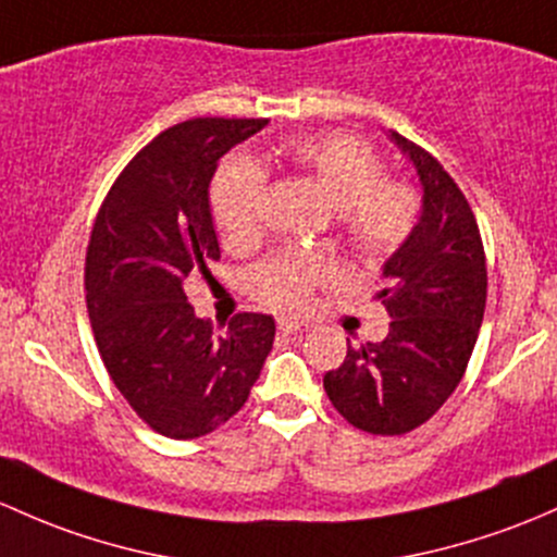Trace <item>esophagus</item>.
Instances as JSON below:
<instances>
[{"mask_svg": "<svg viewBox=\"0 0 557 557\" xmlns=\"http://www.w3.org/2000/svg\"><path fill=\"white\" fill-rule=\"evenodd\" d=\"M277 327L283 333H301L304 331V325L298 323V320H294V318H280L277 320Z\"/></svg>", "mask_w": 557, "mask_h": 557, "instance_id": "34e87169", "label": "esophagus"}]
</instances>
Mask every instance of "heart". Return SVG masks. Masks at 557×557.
Listing matches in <instances>:
<instances>
[{
    "instance_id": "heart-1",
    "label": "heart",
    "mask_w": 557,
    "mask_h": 557,
    "mask_svg": "<svg viewBox=\"0 0 557 557\" xmlns=\"http://www.w3.org/2000/svg\"><path fill=\"white\" fill-rule=\"evenodd\" d=\"M283 157L294 171L312 178L333 202L338 239L355 261L376 267L411 239L419 221V195L400 178H384L382 154L368 140L347 133L301 136L283 144ZM267 175L245 157H232L210 186L215 230L230 250H250L263 232ZM331 274V263L314 250H283L248 274V290L272 309H298L318 283Z\"/></svg>"
}]
</instances>
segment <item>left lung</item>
I'll list each match as a JSON object with an SVG mask.
<instances>
[{"label":"left lung","mask_w":557,"mask_h":557,"mask_svg":"<svg viewBox=\"0 0 557 557\" xmlns=\"http://www.w3.org/2000/svg\"><path fill=\"white\" fill-rule=\"evenodd\" d=\"M392 138L417 165L424 205L376 290L389 333L347 347L323 379L333 408L371 435H406L441 411L465 376L488 294L483 239L465 191L430 151L400 133Z\"/></svg>","instance_id":"1"}]
</instances>
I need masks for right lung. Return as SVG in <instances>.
<instances>
[{
    "instance_id": "add662e5",
    "label": "right lung",
    "mask_w": 557,
    "mask_h": 557,
    "mask_svg": "<svg viewBox=\"0 0 557 557\" xmlns=\"http://www.w3.org/2000/svg\"><path fill=\"white\" fill-rule=\"evenodd\" d=\"M267 122L197 116L162 131L116 175L87 243L85 298L103 366L138 419L173 441L230 421L272 349L269 314L239 312L215 333L184 294L189 274L221 259L208 202L215 165Z\"/></svg>"
}]
</instances>
